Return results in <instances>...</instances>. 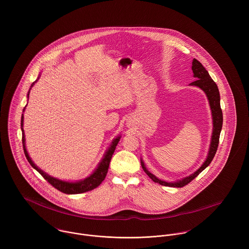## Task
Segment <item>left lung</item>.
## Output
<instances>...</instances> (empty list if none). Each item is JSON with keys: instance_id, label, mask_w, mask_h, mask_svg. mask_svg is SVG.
Listing matches in <instances>:
<instances>
[{"instance_id": "1", "label": "left lung", "mask_w": 249, "mask_h": 249, "mask_svg": "<svg viewBox=\"0 0 249 249\" xmlns=\"http://www.w3.org/2000/svg\"><path fill=\"white\" fill-rule=\"evenodd\" d=\"M192 70L194 72V76L196 78V81L192 82L191 85H196L198 86L199 88H201L205 93L206 96L209 100V104L210 107L212 109V116H213V136H212V142L210 145V150H209V154L208 157L206 159V161L203 163V165L192 176L188 177V178H184L178 182H173V183H169V182H165L162 180H159L158 178H155L152 174H150L144 167L142 161H141V165H142V170L143 172L152 179V181H154L155 183H159L160 185L163 186H168V187H177V188H182L186 185H188L193 179L196 178L203 170H205L210 163L213 160V156L216 152L217 146H218V142H219V135H220V131H221V127H222V111L220 108V98H219V92H218V88L216 86V84L214 83L213 79L211 78V76L209 75L208 71H206V69L203 67V65L196 58H194L193 60V66H192Z\"/></svg>"}]
</instances>
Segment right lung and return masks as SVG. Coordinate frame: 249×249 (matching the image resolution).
<instances>
[{
  "label": "right lung",
  "mask_w": 249,
  "mask_h": 249,
  "mask_svg": "<svg viewBox=\"0 0 249 249\" xmlns=\"http://www.w3.org/2000/svg\"><path fill=\"white\" fill-rule=\"evenodd\" d=\"M35 84V82L33 83V85ZM32 85V86H33ZM30 95V93L28 94V96ZM23 121H24V116H22L21 119V126H23ZM121 137H117L111 144V146L109 147V149L107 150V154L105 155V158L102 160V162L100 163L98 169L94 172L93 175H91L90 177L82 181L79 182H66V181H61L58 180L56 178H51L50 176L46 175L43 171H41L40 169H38L35 165V163L32 161V159L30 158L28 151L26 149V145H25V133H24V129L22 128V142H23V147H24V152L25 155L29 161V163L32 165L33 168H35L36 171L44 178L46 181H48L53 187H54L56 190L60 191L61 193L64 194H68V195H75V194H82V193H86L89 191H92L94 189H96L98 186L101 185V183L105 180V178L107 177V172H108V168H109V164L112 158V155L115 151L116 145L118 144V142L120 141Z\"/></svg>",
  "instance_id": "add662e5"
}]
</instances>
